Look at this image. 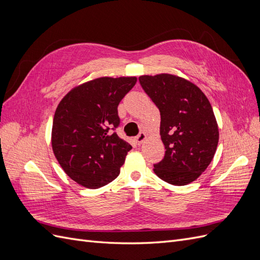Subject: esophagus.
Listing matches in <instances>:
<instances>
[{
	"mask_svg": "<svg viewBox=\"0 0 260 260\" xmlns=\"http://www.w3.org/2000/svg\"><path fill=\"white\" fill-rule=\"evenodd\" d=\"M145 139H146V135H145V133H144V132H140L139 135L136 137V142H137L138 144H141Z\"/></svg>",
	"mask_w": 260,
	"mask_h": 260,
	"instance_id": "1",
	"label": "esophagus"
}]
</instances>
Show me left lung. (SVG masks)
Instances as JSON below:
<instances>
[{
	"instance_id": "obj_1",
	"label": "left lung",
	"mask_w": 260,
	"mask_h": 260,
	"mask_svg": "<svg viewBox=\"0 0 260 260\" xmlns=\"http://www.w3.org/2000/svg\"><path fill=\"white\" fill-rule=\"evenodd\" d=\"M139 81L160 112L166 152L154 172L174 185L193 182L208 167L218 145V124L208 99L195 84L174 75L141 76Z\"/></svg>"
}]
</instances>
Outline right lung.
I'll use <instances>...</instances> for the list:
<instances>
[{"label": "right lung", "mask_w": 260, "mask_h": 260, "mask_svg": "<svg viewBox=\"0 0 260 260\" xmlns=\"http://www.w3.org/2000/svg\"><path fill=\"white\" fill-rule=\"evenodd\" d=\"M136 77L98 78L76 86L60 101L53 119L52 147L66 175L99 188L115 180L132 146L114 132L118 105Z\"/></svg>", "instance_id": "1"}]
</instances>
